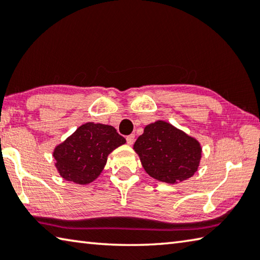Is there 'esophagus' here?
Masks as SVG:
<instances>
[{
  "label": "esophagus",
  "mask_w": 260,
  "mask_h": 260,
  "mask_svg": "<svg viewBox=\"0 0 260 260\" xmlns=\"http://www.w3.org/2000/svg\"><path fill=\"white\" fill-rule=\"evenodd\" d=\"M126 143L129 145H133L135 143V135L131 134L129 136H126Z\"/></svg>",
  "instance_id": "esophagus-1"
}]
</instances>
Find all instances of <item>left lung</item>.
Here are the masks:
<instances>
[{
    "label": "left lung",
    "mask_w": 260,
    "mask_h": 260,
    "mask_svg": "<svg viewBox=\"0 0 260 260\" xmlns=\"http://www.w3.org/2000/svg\"><path fill=\"white\" fill-rule=\"evenodd\" d=\"M134 149L147 174L168 184L192 177L198 170L202 152L197 140L165 121L145 127Z\"/></svg>",
    "instance_id": "1"
}]
</instances>
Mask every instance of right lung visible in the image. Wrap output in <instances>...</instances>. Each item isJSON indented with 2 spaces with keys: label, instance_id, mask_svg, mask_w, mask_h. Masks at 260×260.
<instances>
[{
  "label": "right lung",
  "instance_id": "obj_1",
  "mask_svg": "<svg viewBox=\"0 0 260 260\" xmlns=\"http://www.w3.org/2000/svg\"><path fill=\"white\" fill-rule=\"evenodd\" d=\"M124 143L112 125L85 123L56 147L53 157L62 178L85 185L100 175L108 154Z\"/></svg>",
  "mask_w": 260,
  "mask_h": 260
}]
</instances>
